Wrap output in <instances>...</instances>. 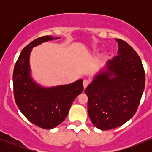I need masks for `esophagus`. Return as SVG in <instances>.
Returning <instances> with one entry per match:
<instances>
[{"mask_svg": "<svg viewBox=\"0 0 152 152\" xmlns=\"http://www.w3.org/2000/svg\"><path fill=\"white\" fill-rule=\"evenodd\" d=\"M89 83H90V82H89L88 79H84L83 80V86H84V88H86V87H87V85H89Z\"/></svg>", "mask_w": 152, "mask_h": 152, "instance_id": "34e87169", "label": "esophagus"}]
</instances>
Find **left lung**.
I'll return each mask as SVG.
<instances>
[{
  "label": "left lung",
  "mask_w": 152,
  "mask_h": 152,
  "mask_svg": "<svg viewBox=\"0 0 152 152\" xmlns=\"http://www.w3.org/2000/svg\"><path fill=\"white\" fill-rule=\"evenodd\" d=\"M115 40L118 55L107 62V70L96 76L85 90L90 121L102 130L116 128L131 119L145 87L140 56L126 42Z\"/></svg>",
  "instance_id": "left-lung-1"
}]
</instances>
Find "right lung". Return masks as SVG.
<instances>
[{
	"instance_id": "right-lung-1",
	"label": "right lung",
	"mask_w": 152,
	"mask_h": 152,
	"mask_svg": "<svg viewBox=\"0 0 152 152\" xmlns=\"http://www.w3.org/2000/svg\"><path fill=\"white\" fill-rule=\"evenodd\" d=\"M59 38L44 36L30 42L21 51L13 72L17 106L29 121L45 129L54 128L65 120L73 102L84 89L82 79L70 85L45 88L31 77L29 56L32 48Z\"/></svg>"
}]
</instances>
